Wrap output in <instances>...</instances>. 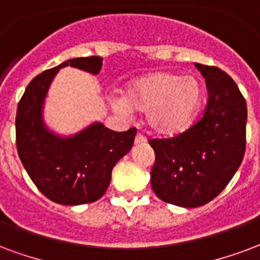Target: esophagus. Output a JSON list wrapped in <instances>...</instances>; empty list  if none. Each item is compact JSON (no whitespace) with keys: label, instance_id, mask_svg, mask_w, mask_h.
Here are the masks:
<instances>
[{"label":"esophagus","instance_id":"esophagus-1","mask_svg":"<svg viewBox=\"0 0 260 260\" xmlns=\"http://www.w3.org/2000/svg\"><path fill=\"white\" fill-rule=\"evenodd\" d=\"M146 142V138L143 135H140V134H138L135 138V145H142V143H145Z\"/></svg>","mask_w":260,"mask_h":260}]
</instances>
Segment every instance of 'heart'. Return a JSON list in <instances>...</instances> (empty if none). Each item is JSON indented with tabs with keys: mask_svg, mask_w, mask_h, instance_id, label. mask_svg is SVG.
<instances>
[{
	"mask_svg": "<svg viewBox=\"0 0 260 260\" xmlns=\"http://www.w3.org/2000/svg\"><path fill=\"white\" fill-rule=\"evenodd\" d=\"M201 102L203 86L199 78L154 71L131 81L124 98L113 99V106L124 115L132 114V109L146 113L147 124L155 134L175 136L193 124Z\"/></svg>",
	"mask_w": 260,
	"mask_h": 260,
	"instance_id": "obj_1",
	"label": "heart"
}]
</instances>
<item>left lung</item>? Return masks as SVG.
<instances>
[{
	"label": "left lung",
	"mask_w": 260,
	"mask_h": 260,
	"mask_svg": "<svg viewBox=\"0 0 260 260\" xmlns=\"http://www.w3.org/2000/svg\"><path fill=\"white\" fill-rule=\"evenodd\" d=\"M205 80L208 103L201 120L169 139L150 140L155 153L151 189L183 208L209 203L232 180L245 153L247 103L232 77L194 63Z\"/></svg>",
	"instance_id": "1"
}]
</instances>
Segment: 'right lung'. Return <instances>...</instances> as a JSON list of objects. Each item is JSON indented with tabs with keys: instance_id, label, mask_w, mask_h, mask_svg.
<instances>
[{
	"instance_id": "add662e5",
	"label": "right lung",
	"mask_w": 260,
	"mask_h": 260,
	"mask_svg": "<svg viewBox=\"0 0 260 260\" xmlns=\"http://www.w3.org/2000/svg\"><path fill=\"white\" fill-rule=\"evenodd\" d=\"M101 56L76 57L38 74L17 105L16 147L23 167L38 190L53 203L81 205L103 197L111 171L134 146L136 129L115 132L102 122L74 135H57L44 121V105L57 71L71 66L99 74Z\"/></svg>"
}]
</instances>
